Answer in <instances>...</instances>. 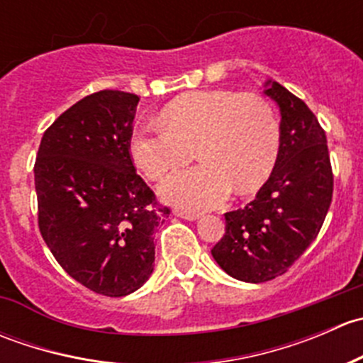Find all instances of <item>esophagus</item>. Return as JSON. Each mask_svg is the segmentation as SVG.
Returning a JSON list of instances; mask_svg holds the SVG:
<instances>
[{"instance_id":"34e87169","label":"esophagus","mask_w":363,"mask_h":363,"mask_svg":"<svg viewBox=\"0 0 363 363\" xmlns=\"http://www.w3.org/2000/svg\"><path fill=\"white\" fill-rule=\"evenodd\" d=\"M175 216H179V218L182 219H188V221H196V219H200L199 212L191 211H175Z\"/></svg>"}]
</instances>
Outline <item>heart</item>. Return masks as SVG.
Listing matches in <instances>:
<instances>
[{
	"label": "heart",
	"mask_w": 363,
	"mask_h": 363,
	"mask_svg": "<svg viewBox=\"0 0 363 363\" xmlns=\"http://www.w3.org/2000/svg\"><path fill=\"white\" fill-rule=\"evenodd\" d=\"M281 145L276 112L259 94L191 91L164 105L160 123H140L128 140L133 163L152 181L196 155L199 167L177 172L161 184L168 203L189 211L214 208L235 189L250 195L265 184Z\"/></svg>",
	"instance_id": "heart-1"
}]
</instances>
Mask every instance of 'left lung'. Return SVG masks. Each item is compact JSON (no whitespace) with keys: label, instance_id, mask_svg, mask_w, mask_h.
I'll list each match as a JSON object with an SVG mask.
<instances>
[{"label":"left lung","instance_id":"left-lung-1","mask_svg":"<svg viewBox=\"0 0 363 363\" xmlns=\"http://www.w3.org/2000/svg\"><path fill=\"white\" fill-rule=\"evenodd\" d=\"M263 93L281 112L276 167L252 202L226 212V232L211 251L244 283H265L294 265L320 233L334 191L327 135L316 116L276 80H267Z\"/></svg>","mask_w":363,"mask_h":363}]
</instances>
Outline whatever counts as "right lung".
Here are the masks:
<instances>
[{"instance_id":"obj_1","label":"right lung","mask_w":363,"mask_h":363,"mask_svg":"<svg viewBox=\"0 0 363 363\" xmlns=\"http://www.w3.org/2000/svg\"><path fill=\"white\" fill-rule=\"evenodd\" d=\"M140 98L105 89L61 113L35 163L38 226L73 277L107 296L137 291L155 270V232L170 211L137 175L128 151Z\"/></svg>"}]
</instances>
